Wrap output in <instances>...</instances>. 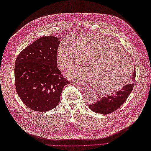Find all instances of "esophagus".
<instances>
[{
    "mask_svg": "<svg viewBox=\"0 0 151 151\" xmlns=\"http://www.w3.org/2000/svg\"><path fill=\"white\" fill-rule=\"evenodd\" d=\"M76 86L79 88V89H80L81 90H83V91H88V88H86V87H83V86H80V85H76Z\"/></svg>",
    "mask_w": 151,
    "mask_h": 151,
    "instance_id": "obj_1",
    "label": "esophagus"
}]
</instances>
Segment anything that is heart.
<instances>
[{"label": "heart", "instance_id": "1", "mask_svg": "<svg viewBox=\"0 0 151 151\" xmlns=\"http://www.w3.org/2000/svg\"><path fill=\"white\" fill-rule=\"evenodd\" d=\"M89 67L70 71L78 82L96 83L104 92L114 93L126 85L133 67L129 58L120 45L107 37L89 35L78 43L70 39L61 42L57 52V62L62 69L73 68L86 63Z\"/></svg>", "mask_w": 151, "mask_h": 151}]
</instances>
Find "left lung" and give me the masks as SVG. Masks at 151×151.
<instances>
[{
  "label": "left lung",
  "instance_id": "obj_1",
  "mask_svg": "<svg viewBox=\"0 0 151 151\" xmlns=\"http://www.w3.org/2000/svg\"><path fill=\"white\" fill-rule=\"evenodd\" d=\"M136 77V71L134 70L131 82L132 84H127L123 88L118 91L114 94L103 97L99 99L94 104L89 105V109L94 112L107 115L114 112L126 101L130 93L133 89Z\"/></svg>",
  "mask_w": 151,
  "mask_h": 151
}]
</instances>
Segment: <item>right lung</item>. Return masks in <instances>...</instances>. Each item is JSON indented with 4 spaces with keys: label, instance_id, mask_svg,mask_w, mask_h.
I'll return each instance as SVG.
<instances>
[{
    "label": "right lung",
    "instance_id": "right-lung-1",
    "mask_svg": "<svg viewBox=\"0 0 151 151\" xmlns=\"http://www.w3.org/2000/svg\"><path fill=\"white\" fill-rule=\"evenodd\" d=\"M59 44L55 36H43L16 58L17 93L26 106L36 112H46L57 106L63 87L70 84L57 66Z\"/></svg>",
    "mask_w": 151,
    "mask_h": 151
}]
</instances>
